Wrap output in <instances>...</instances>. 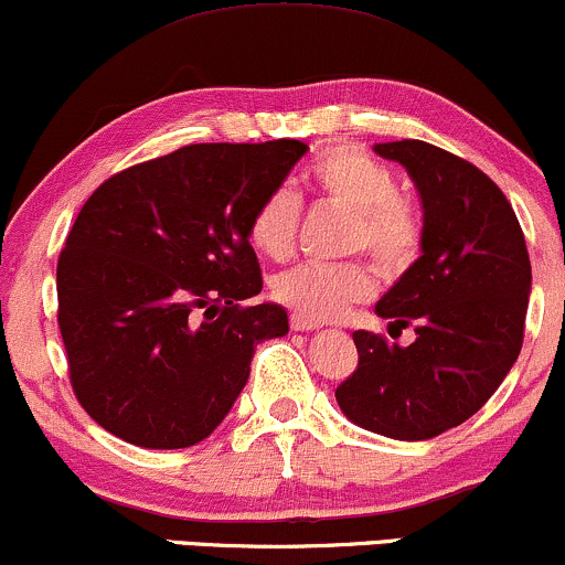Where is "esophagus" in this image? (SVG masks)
Masks as SVG:
<instances>
[{
  "mask_svg": "<svg viewBox=\"0 0 565 565\" xmlns=\"http://www.w3.org/2000/svg\"><path fill=\"white\" fill-rule=\"evenodd\" d=\"M290 328L298 330V333H309V330H317V328H320V324L311 322V320H303V317L294 315V317H290Z\"/></svg>",
  "mask_w": 565,
  "mask_h": 565,
  "instance_id": "esophagus-1",
  "label": "esophagus"
}]
</instances>
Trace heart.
<instances>
[{
	"label": "heart",
	"instance_id": "1",
	"mask_svg": "<svg viewBox=\"0 0 565 565\" xmlns=\"http://www.w3.org/2000/svg\"><path fill=\"white\" fill-rule=\"evenodd\" d=\"M307 184L320 203L349 211L347 254L364 250L388 277L404 275L420 258L426 241L420 209L396 192V177L386 163L349 145H333L311 161ZM298 227L301 205L294 192L277 188L256 203L248 218V241L271 262H288ZM373 294V271L364 262L301 264L271 280L275 301L311 322L338 320Z\"/></svg>",
	"mask_w": 565,
	"mask_h": 565
}]
</instances>
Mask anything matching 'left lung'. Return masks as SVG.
I'll return each instance as SVG.
<instances>
[{
    "label": "left lung",
    "instance_id": "8db88e82",
    "mask_svg": "<svg viewBox=\"0 0 565 565\" xmlns=\"http://www.w3.org/2000/svg\"><path fill=\"white\" fill-rule=\"evenodd\" d=\"M399 161L423 198V256L377 301V317L415 341L356 330L360 362L335 388L356 426L423 441L460 426L519 360L532 264L505 192L479 166L423 139L375 145Z\"/></svg>",
    "mask_w": 565,
    "mask_h": 565
}]
</instances>
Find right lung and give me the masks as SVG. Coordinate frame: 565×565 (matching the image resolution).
Returning <instances> with one entry per match:
<instances>
[{
	"instance_id": "add662e5",
	"label": "right lung",
	"mask_w": 565,
	"mask_h": 565,
	"mask_svg": "<svg viewBox=\"0 0 565 565\" xmlns=\"http://www.w3.org/2000/svg\"><path fill=\"white\" fill-rule=\"evenodd\" d=\"M309 145L201 142L105 179L57 258V324L73 394L118 439L203 441L230 413L264 338L288 333L248 243L256 203Z\"/></svg>"
}]
</instances>
